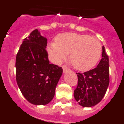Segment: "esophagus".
I'll use <instances>...</instances> for the list:
<instances>
[{
  "label": "esophagus",
  "instance_id": "34e87169",
  "mask_svg": "<svg viewBox=\"0 0 124 124\" xmlns=\"http://www.w3.org/2000/svg\"><path fill=\"white\" fill-rule=\"evenodd\" d=\"M63 73H66V72H67L69 71L68 69L66 67V66H63Z\"/></svg>",
  "mask_w": 124,
  "mask_h": 124
}]
</instances>
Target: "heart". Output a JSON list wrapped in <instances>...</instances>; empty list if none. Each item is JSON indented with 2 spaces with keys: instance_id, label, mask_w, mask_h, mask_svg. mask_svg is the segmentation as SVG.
Returning a JSON list of instances; mask_svg holds the SVG:
<instances>
[{
  "instance_id": "1",
  "label": "heart",
  "mask_w": 124,
  "mask_h": 124,
  "mask_svg": "<svg viewBox=\"0 0 124 124\" xmlns=\"http://www.w3.org/2000/svg\"><path fill=\"white\" fill-rule=\"evenodd\" d=\"M47 50L51 60L60 63L70 53V60L76 70L86 71L99 61L102 46L99 40L86 34L64 33L48 43Z\"/></svg>"
}]
</instances>
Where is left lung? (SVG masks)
Returning a JSON list of instances; mask_svg holds the SVG:
<instances>
[{
  "label": "left lung",
  "instance_id": "left-lung-1",
  "mask_svg": "<svg viewBox=\"0 0 124 124\" xmlns=\"http://www.w3.org/2000/svg\"><path fill=\"white\" fill-rule=\"evenodd\" d=\"M76 74L78 83L74 91L75 100L84 107L96 106L104 97L109 84V56L104 46H102V59L96 68Z\"/></svg>",
  "mask_w": 124,
  "mask_h": 124
}]
</instances>
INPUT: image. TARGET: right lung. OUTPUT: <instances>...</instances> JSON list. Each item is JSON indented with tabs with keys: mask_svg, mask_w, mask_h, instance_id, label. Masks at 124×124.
Masks as SVG:
<instances>
[{
	"mask_svg": "<svg viewBox=\"0 0 124 124\" xmlns=\"http://www.w3.org/2000/svg\"><path fill=\"white\" fill-rule=\"evenodd\" d=\"M47 39L34 30L25 38L16 57V80L25 98L37 106L48 104L54 97L63 69L50 64Z\"/></svg>",
	"mask_w": 124,
	"mask_h": 124,
	"instance_id": "1",
	"label": "right lung"
}]
</instances>
